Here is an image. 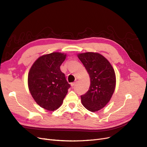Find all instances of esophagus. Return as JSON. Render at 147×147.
I'll return each mask as SVG.
<instances>
[{"mask_svg": "<svg viewBox=\"0 0 147 147\" xmlns=\"http://www.w3.org/2000/svg\"><path fill=\"white\" fill-rule=\"evenodd\" d=\"M75 84H76V82H73V83H71V86L72 88H73V86L75 85Z\"/></svg>", "mask_w": 147, "mask_h": 147, "instance_id": "1", "label": "esophagus"}]
</instances>
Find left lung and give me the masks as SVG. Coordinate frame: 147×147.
<instances>
[{
	"mask_svg": "<svg viewBox=\"0 0 147 147\" xmlns=\"http://www.w3.org/2000/svg\"><path fill=\"white\" fill-rule=\"evenodd\" d=\"M78 57L90 79L88 91L81 95L82 103L89 111L95 112L110 101L115 87V72L110 62L98 53H79Z\"/></svg>",
	"mask_w": 147,
	"mask_h": 147,
	"instance_id": "1",
	"label": "left lung"
}]
</instances>
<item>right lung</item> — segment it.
Instances as JSON below:
<instances>
[{"instance_id": "obj_1", "label": "right lung", "mask_w": 147, "mask_h": 147, "mask_svg": "<svg viewBox=\"0 0 147 147\" xmlns=\"http://www.w3.org/2000/svg\"><path fill=\"white\" fill-rule=\"evenodd\" d=\"M66 55L53 52L38 58L31 67L28 86L36 102L44 109L54 111L61 105L70 88L61 71Z\"/></svg>"}]
</instances>
